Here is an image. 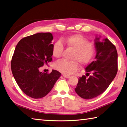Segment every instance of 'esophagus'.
Here are the masks:
<instances>
[{
	"mask_svg": "<svg viewBox=\"0 0 127 127\" xmlns=\"http://www.w3.org/2000/svg\"><path fill=\"white\" fill-rule=\"evenodd\" d=\"M63 76H64V78H70V76H68V75H63Z\"/></svg>",
	"mask_w": 127,
	"mask_h": 127,
	"instance_id": "1",
	"label": "esophagus"
}]
</instances>
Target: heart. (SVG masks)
Returning a JSON list of instances; mask_svg holds the SVG:
<instances>
[{"label": "heart", "mask_w": 127, "mask_h": 127, "mask_svg": "<svg viewBox=\"0 0 127 127\" xmlns=\"http://www.w3.org/2000/svg\"><path fill=\"white\" fill-rule=\"evenodd\" d=\"M67 46L74 50L71 59L73 61L61 60L55 64V69L64 75H70L78 69V64L86 65L91 61L95 54V47L91 43L82 35H71L63 40ZM64 46L61 41H57L52 47V55L56 58L62 56ZM78 62H77V61Z\"/></svg>", "instance_id": "obj_1"}]
</instances>
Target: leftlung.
<instances>
[{
    "mask_svg": "<svg viewBox=\"0 0 127 127\" xmlns=\"http://www.w3.org/2000/svg\"><path fill=\"white\" fill-rule=\"evenodd\" d=\"M95 38L96 55L85 68L86 76L79 77L75 92L81 98L90 99L102 94L114 80L118 71V54L115 46L108 39Z\"/></svg>",
    "mask_w": 127,
    "mask_h": 127,
    "instance_id": "obj_1",
    "label": "left lung"
}]
</instances>
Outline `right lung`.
Returning a JSON list of instances; mask_svg holds the SVG:
<instances>
[{
	"label": "right lung",
	"mask_w": 127,
	"mask_h": 127,
	"mask_svg": "<svg viewBox=\"0 0 127 127\" xmlns=\"http://www.w3.org/2000/svg\"><path fill=\"white\" fill-rule=\"evenodd\" d=\"M53 36L40 32L24 37L18 43L11 61L12 73L22 91L32 98L46 95L61 76L52 70L50 73L40 71V67L52 61Z\"/></svg>",
	"instance_id": "obj_1"
}]
</instances>
